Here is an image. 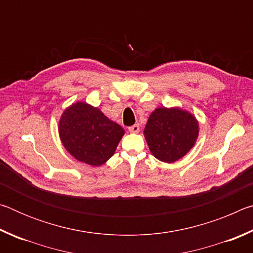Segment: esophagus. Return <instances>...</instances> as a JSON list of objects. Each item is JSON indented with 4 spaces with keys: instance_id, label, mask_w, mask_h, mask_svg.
I'll return each instance as SVG.
<instances>
[{
    "instance_id": "obj_1",
    "label": "esophagus",
    "mask_w": 253,
    "mask_h": 253,
    "mask_svg": "<svg viewBox=\"0 0 253 253\" xmlns=\"http://www.w3.org/2000/svg\"><path fill=\"white\" fill-rule=\"evenodd\" d=\"M128 130L130 132H138L139 131V125L138 124H135V125L128 127Z\"/></svg>"
}]
</instances>
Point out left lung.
Returning <instances> with one entry per match:
<instances>
[{"label": "left lung", "mask_w": 253, "mask_h": 253, "mask_svg": "<svg viewBox=\"0 0 253 253\" xmlns=\"http://www.w3.org/2000/svg\"><path fill=\"white\" fill-rule=\"evenodd\" d=\"M149 149L157 160L173 163L194 146L199 135L196 119L182 109L157 108L144 130Z\"/></svg>", "instance_id": "left-lung-1"}]
</instances>
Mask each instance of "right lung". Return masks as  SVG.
Listing matches in <instances>:
<instances>
[{
    "label": "right lung",
    "mask_w": 253,
    "mask_h": 253,
    "mask_svg": "<svg viewBox=\"0 0 253 253\" xmlns=\"http://www.w3.org/2000/svg\"><path fill=\"white\" fill-rule=\"evenodd\" d=\"M124 132L122 126L84 102L69 107L59 123L60 138L67 151L92 166L102 165L114 155Z\"/></svg>",
    "instance_id": "obj_1"
}]
</instances>
